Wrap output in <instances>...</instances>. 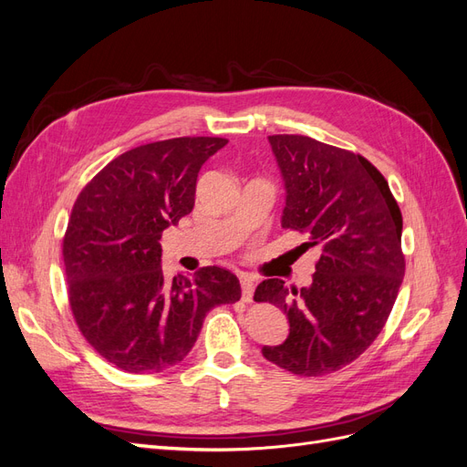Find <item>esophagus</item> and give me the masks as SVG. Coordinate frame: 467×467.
<instances>
[{"instance_id":"esophagus-1","label":"esophagus","mask_w":467,"mask_h":467,"mask_svg":"<svg viewBox=\"0 0 467 467\" xmlns=\"http://www.w3.org/2000/svg\"><path fill=\"white\" fill-rule=\"evenodd\" d=\"M253 292H255V282L249 276H242V300L249 304L253 300Z\"/></svg>"}]
</instances>
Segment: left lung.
<instances>
[{
  "label": "left lung",
  "mask_w": 467,
  "mask_h": 467,
  "mask_svg": "<svg viewBox=\"0 0 467 467\" xmlns=\"http://www.w3.org/2000/svg\"><path fill=\"white\" fill-rule=\"evenodd\" d=\"M285 177L282 228L319 247L312 286L268 278L253 300L285 309L290 335L263 357L298 376L357 360L384 329L405 275L403 218L388 181L360 153L300 134L268 136Z\"/></svg>",
  "instance_id": "1"
}]
</instances>
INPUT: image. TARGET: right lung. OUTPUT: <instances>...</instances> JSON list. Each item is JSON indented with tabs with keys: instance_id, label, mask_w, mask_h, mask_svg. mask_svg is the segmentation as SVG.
Wrapping results in <instances>:
<instances>
[{
	"instance_id": "add662e5",
	"label": "right lung",
	"mask_w": 467,
	"mask_h": 467,
	"mask_svg": "<svg viewBox=\"0 0 467 467\" xmlns=\"http://www.w3.org/2000/svg\"><path fill=\"white\" fill-rule=\"evenodd\" d=\"M228 144L182 136L132 148L81 189L62 242L67 300L78 329L130 374L185 358L212 307L242 298L228 268L202 266L169 282L160 239L192 212L202 163Z\"/></svg>"
}]
</instances>
